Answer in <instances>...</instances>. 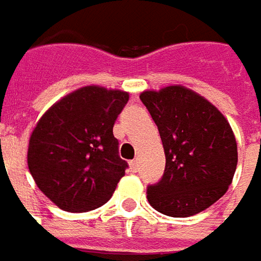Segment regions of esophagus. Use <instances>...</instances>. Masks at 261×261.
<instances>
[{
	"label": "esophagus",
	"instance_id": "1",
	"mask_svg": "<svg viewBox=\"0 0 261 261\" xmlns=\"http://www.w3.org/2000/svg\"><path fill=\"white\" fill-rule=\"evenodd\" d=\"M129 167H130V171H132V172H138V169H139V162H138V159L130 161V162H129Z\"/></svg>",
	"mask_w": 261,
	"mask_h": 261
}]
</instances>
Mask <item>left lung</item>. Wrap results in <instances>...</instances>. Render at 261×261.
<instances>
[{"label":"left lung","instance_id":"left-lung-1","mask_svg":"<svg viewBox=\"0 0 261 261\" xmlns=\"http://www.w3.org/2000/svg\"><path fill=\"white\" fill-rule=\"evenodd\" d=\"M141 100L158 126L165 171L148 185V201L169 217H190L227 191L237 167V143L227 119L202 96L182 86L146 90Z\"/></svg>","mask_w":261,"mask_h":261}]
</instances>
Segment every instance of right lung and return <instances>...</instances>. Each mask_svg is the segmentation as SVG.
<instances>
[{
	"instance_id": "obj_1",
	"label": "right lung",
	"mask_w": 261,
	"mask_h": 261,
	"mask_svg": "<svg viewBox=\"0 0 261 261\" xmlns=\"http://www.w3.org/2000/svg\"><path fill=\"white\" fill-rule=\"evenodd\" d=\"M129 94L86 86L53 105L29 143L30 174L57 207L86 213L108 202L125 175L113 125Z\"/></svg>"
}]
</instances>
